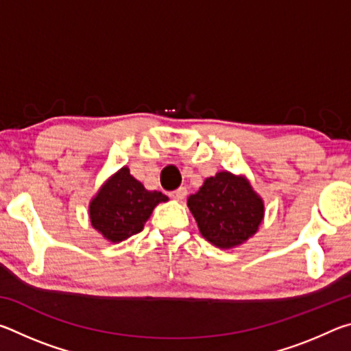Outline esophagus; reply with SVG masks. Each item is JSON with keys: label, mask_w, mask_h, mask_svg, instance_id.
<instances>
[{"label": "esophagus", "mask_w": 351, "mask_h": 351, "mask_svg": "<svg viewBox=\"0 0 351 351\" xmlns=\"http://www.w3.org/2000/svg\"><path fill=\"white\" fill-rule=\"evenodd\" d=\"M186 195H187V189L180 187V189L173 190V192H170V198H173L176 201H181L184 197H186Z\"/></svg>", "instance_id": "obj_1"}]
</instances>
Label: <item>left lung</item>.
<instances>
[{
    "mask_svg": "<svg viewBox=\"0 0 351 351\" xmlns=\"http://www.w3.org/2000/svg\"><path fill=\"white\" fill-rule=\"evenodd\" d=\"M187 206L204 239L219 249L243 245L257 232L265 203L246 176L218 171L206 178Z\"/></svg>",
    "mask_w": 351,
    "mask_h": 351,
    "instance_id": "obj_1",
    "label": "left lung"
}]
</instances>
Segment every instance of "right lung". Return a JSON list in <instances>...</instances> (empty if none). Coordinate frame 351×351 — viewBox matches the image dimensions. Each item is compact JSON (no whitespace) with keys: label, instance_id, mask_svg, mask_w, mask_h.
<instances>
[{"label":"right lung","instance_id":"right-lung-1","mask_svg":"<svg viewBox=\"0 0 351 351\" xmlns=\"http://www.w3.org/2000/svg\"><path fill=\"white\" fill-rule=\"evenodd\" d=\"M169 198L144 184L122 167L106 180L90 201V221L105 240L121 243L144 229L154 207Z\"/></svg>","mask_w":351,"mask_h":351}]
</instances>
